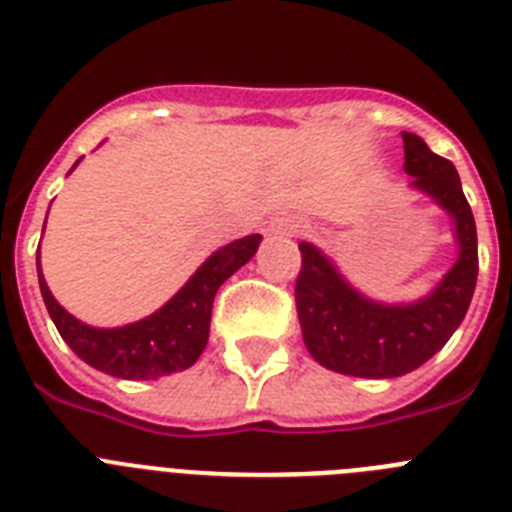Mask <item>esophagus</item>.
Masks as SVG:
<instances>
[{
	"label": "esophagus",
	"mask_w": 512,
	"mask_h": 512,
	"mask_svg": "<svg viewBox=\"0 0 512 512\" xmlns=\"http://www.w3.org/2000/svg\"><path fill=\"white\" fill-rule=\"evenodd\" d=\"M302 228H305V225H302L300 217H289V215L287 217H277V220L271 223V233H274V235H289V238H292V235H300Z\"/></svg>",
	"instance_id": "34e87169"
}]
</instances>
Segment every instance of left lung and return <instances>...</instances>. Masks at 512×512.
<instances>
[{"label":"left lung","instance_id":"1","mask_svg":"<svg viewBox=\"0 0 512 512\" xmlns=\"http://www.w3.org/2000/svg\"><path fill=\"white\" fill-rule=\"evenodd\" d=\"M402 143L410 187L428 194L454 220L459 259L423 300L382 305L356 292L318 248L300 243L295 300L302 338L312 359L348 377L390 379L423 366L454 336L477 284V225L454 164L418 135L402 133Z\"/></svg>","mask_w":512,"mask_h":512}]
</instances>
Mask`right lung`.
<instances>
[{"instance_id":"add662e5","label":"right lung","mask_w":512,"mask_h":512,"mask_svg":"<svg viewBox=\"0 0 512 512\" xmlns=\"http://www.w3.org/2000/svg\"><path fill=\"white\" fill-rule=\"evenodd\" d=\"M259 243L261 235H246L215 251L161 310L122 328H92L69 315L51 295L38 261L40 295L61 338L81 361L110 377L158 379L189 369L200 359L210 338L217 289L251 261Z\"/></svg>"}]
</instances>
